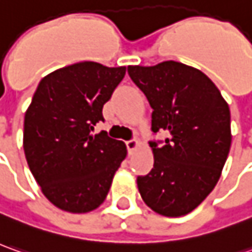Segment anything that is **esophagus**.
Masks as SVG:
<instances>
[{
  "label": "esophagus",
  "instance_id": "1",
  "mask_svg": "<svg viewBox=\"0 0 252 252\" xmlns=\"http://www.w3.org/2000/svg\"><path fill=\"white\" fill-rule=\"evenodd\" d=\"M126 149H128V153H129V155H132L135 149L138 148V145H139V143H138V141H135V139H131V141H126Z\"/></svg>",
  "mask_w": 252,
  "mask_h": 252
}]
</instances>
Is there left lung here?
<instances>
[{"mask_svg":"<svg viewBox=\"0 0 252 252\" xmlns=\"http://www.w3.org/2000/svg\"><path fill=\"white\" fill-rule=\"evenodd\" d=\"M128 74L153 109V132L169 135L149 143L155 163L136 178L139 194L159 215L184 216L220 178L231 145L229 104L204 72L177 61L129 65Z\"/></svg>","mask_w":252,"mask_h":252,"instance_id":"obj_1","label":"left lung"}]
</instances>
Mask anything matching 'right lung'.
<instances>
[{
  "label": "right lung",
  "instance_id": "1",
  "mask_svg": "<svg viewBox=\"0 0 252 252\" xmlns=\"http://www.w3.org/2000/svg\"><path fill=\"white\" fill-rule=\"evenodd\" d=\"M126 66L109 68L82 61L60 68L40 81L26 110L23 151L41 192L71 213L99 208L126 159L123 141L94 126L126 75Z\"/></svg>",
  "mask_w": 252,
  "mask_h": 252
}]
</instances>
